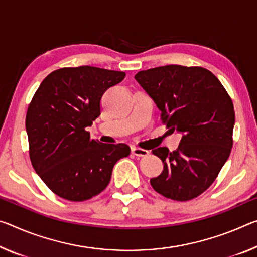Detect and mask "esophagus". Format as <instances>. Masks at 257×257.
I'll return each instance as SVG.
<instances>
[{
    "label": "esophagus",
    "mask_w": 257,
    "mask_h": 257,
    "mask_svg": "<svg viewBox=\"0 0 257 257\" xmlns=\"http://www.w3.org/2000/svg\"><path fill=\"white\" fill-rule=\"evenodd\" d=\"M132 153L135 154L136 157H146L149 156V151L148 150H143V149H140V148H136V146H133L132 148Z\"/></svg>",
    "instance_id": "obj_1"
}]
</instances>
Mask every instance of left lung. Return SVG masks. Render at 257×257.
Here are the masks:
<instances>
[{"label": "left lung", "mask_w": 257, "mask_h": 257, "mask_svg": "<svg viewBox=\"0 0 257 257\" xmlns=\"http://www.w3.org/2000/svg\"><path fill=\"white\" fill-rule=\"evenodd\" d=\"M135 79L161 111V120L181 133L178 149L152 151L164 170L151 178L158 193L187 201L216 180L231 153L234 108L229 93L210 71L166 65L138 72Z\"/></svg>", "instance_id": "1"}]
</instances>
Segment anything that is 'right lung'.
Listing matches in <instances>:
<instances>
[{
    "label": "right lung",
    "instance_id": "1",
    "mask_svg": "<svg viewBox=\"0 0 257 257\" xmlns=\"http://www.w3.org/2000/svg\"><path fill=\"white\" fill-rule=\"evenodd\" d=\"M125 73L92 66L65 67L42 81L28 106L26 132L36 174L58 197L84 201L111 181L127 144H103L85 130L100 115V99Z\"/></svg>",
    "mask_w": 257,
    "mask_h": 257
}]
</instances>
